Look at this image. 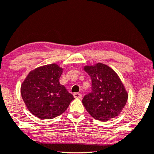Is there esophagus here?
<instances>
[{"label":"esophagus","mask_w":154,"mask_h":154,"mask_svg":"<svg viewBox=\"0 0 154 154\" xmlns=\"http://www.w3.org/2000/svg\"><path fill=\"white\" fill-rule=\"evenodd\" d=\"M73 96L75 99H81L82 98V94H80V93H77V92L74 93Z\"/></svg>","instance_id":"obj_1"}]
</instances>
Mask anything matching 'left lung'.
Returning <instances> with one entry per match:
<instances>
[{"mask_svg": "<svg viewBox=\"0 0 154 154\" xmlns=\"http://www.w3.org/2000/svg\"><path fill=\"white\" fill-rule=\"evenodd\" d=\"M85 70L91 79V92L82 101L86 110L100 121L118 116L126 104L128 94L117 74L102 63L87 66Z\"/></svg>", "mask_w": 154, "mask_h": 154, "instance_id": "obj_1", "label": "left lung"}]
</instances>
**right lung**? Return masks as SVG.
Instances as JSON below:
<instances>
[{"label": "right lung", "mask_w": 154, "mask_h": 154, "mask_svg": "<svg viewBox=\"0 0 154 154\" xmlns=\"http://www.w3.org/2000/svg\"><path fill=\"white\" fill-rule=\"evenodd\" d=\"M63 69L50 64L31 71L21 86V96L28 110L37 117L50 119L67 109L74 99L59 79Z\"/></svg>", "instance_id": "1"}]
</instances>
